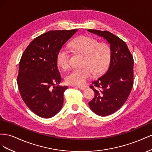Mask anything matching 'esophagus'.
<instances>
[{
  "mask_svg": "<svg viewBox=\"0 0 152 152\" xmlns=\"http://www.w3.org/2000/svg\"><path fill=\"white\" fill-rule=\"evenodd\" d=\"M77 87L79 89H80V90H84V89H85L86 88V86H77Z\"/></svg>",
  "mask_w": 152,
  "mask_h": 152,
  "instance_id": "esophagus-1",
  "label": "esophagus"
}]
</instances>
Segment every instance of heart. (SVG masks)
Masks as SVG:
<instances>
[{
	"mask_svg": "<svg viewBox=\"0 0 152 152\" xmlns=\"http://www.w3.org/2000/svg\"><path fill=\"white\" fill-rule=\"evenodd\" d=\"M70 48L77 53L84 55L81 68L73 70L66 76V83L82 86L93 77L99 75L106 70L110 59V50L104 42H97L96 39L87 36H80L70 43ZM70 55L65 49L59 50L57 63L61 68L70 67Z\"/></svg>",
	"mask_w": 152,
	"mask_h": 152,
	"instance_id": "b5f03b06",
	"label": "heart"
}]
</instances>
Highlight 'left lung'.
<instances>
[{
    "mask_svg": "<svg viewBox=\"0 0 152 152\" xmlns=\"http://www.w3.org/2000/svg\"><path fill=\"white\" fill-rule=\"evenodd\" d=\"M103 37L110 44V62L104 74L92 82L94 97L89 102L92 111L99 116L111 115L126 103L133 86L134 59L126 42L108 31L87 30Z\"/></svg>",
    "mask_w": 152,
    "mask_h": 152,
    "instance_id": "1",
    "label": "left lung"
}]
</instances>
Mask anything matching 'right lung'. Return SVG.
Returning a JSON list of instances; mask_svg holds the SVG:
<instances>
[{
	"mask_svg": "<svg viewBox=\"0 0 152 152\" xmlns=\"http://www.w3.org/2000/svg\"><path fill=\"white\" fill-rule=\"evenodd\" d=\"M49 31L36 37L25 50L17 77L21 98L31 111L48 118L62 108L67 86H60L57 56L63 45L77 31Z\"/></svg>",
	"mask_w": 152,
	"mask_h": 152,
	"instance_id": "obj_1",
	"label": "right lung"
}]
</instances>
